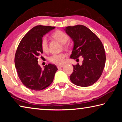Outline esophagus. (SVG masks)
Instances as JSON below:
<instances>
[{
  "mask_svg": "<svg viewBox=\"0 0 122 122\" xmlns=\"http://www.w3.org/2000/svg\"><path fill=\"white\" fill-rule=\"evenodd\" d=\"M63 67V65H57V68H62Z\"/></svg>",
  "mask_w": 122,
  "mask_h": 122,
  "instance_id": "esophagus-1",
  "label": "esophagus"
}]
</instances>
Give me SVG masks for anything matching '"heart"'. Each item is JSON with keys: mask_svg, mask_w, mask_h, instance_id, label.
Returning <instances> with one entry per match:
<instances>
[{"mask_svg": "<svg viewBox=\"0 0 122 122\" xmlns=\"http://www.w3.org/2000/svg\"><path fill=\"white\" fill-rule=\"evenodd\" d=\"M52 37L55 40L59 41L60 42L63 44V46L65 48H67L68 45L67 42L69 40L68 36L66 34L65 32L61 30H56L52 34ZM41 47L42 50L44 52H47L48 51V41L47 39L44 37L43 38L41 42ZM66 57V55L63 53L58 54H54L50 57L49 61L56 65H61L65 62V59Z\"/></svg>", "mask_w": 122, "mask_h": 122, "instance_id": "heart-1", "label": "heart"}]
</instances>
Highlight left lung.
<instances>
[{"label":"left lung","mask_w":122,"mask_h":122,"mask_svg":"<svg viewBox=\"0 0 122 122\" xmlns=\"http://www.w3.org/2000/svg\"><path fill=\"white\" fill-rule=\"evenodd\" d=\"M65 30L74 43L71 58L76 60L80 56L83 58L82 65H73L71 81L78 86H92L104 69L106 60L104 46L97 36L83 25L68 26Z\"/></svg>","instance_id":"1"}]
</instances>
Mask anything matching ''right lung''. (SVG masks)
<instances>
[{
  "mask_svg": "<svg viewBox=\"0 0 122 122\" xmlns=\"http://www.w3.org/2000/svg\"><path fill=\"white\" fill-rule=\"evenodd\" d=\"M55 27L39 25L34 27L21 39L16 49L14 62L20 80L27 88L41 90L53 81L57 68L48 64L44 69L38 65V56L43 53L41 47L42 37Z\"/></svg>",
  "mask_w": 122,
  "mask_h": 122,
  "instance_id": "right-lung-1",
  "label": "right lung"
}]
</instances>
